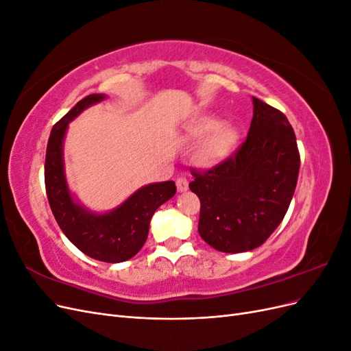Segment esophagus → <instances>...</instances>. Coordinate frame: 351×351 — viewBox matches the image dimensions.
Masks as SVG:
<instances>
[{
  "label": "esophagus",
  "mask_w": 351,
  "mask_h": 351,
  "mask_svg": "<svg viewBox=\"0 0 351 351\" xmlns=\"http://www.w3.org/2000/svg\"><path fill=\"white\" fill-rule=\"evenodd\" d=\"M176 184H177L178 192H186V190L189 189V182H187L186 177H178Z\"/></svg>",
  "instance_id": "34e87169"
}]
</instances>
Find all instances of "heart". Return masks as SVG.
Segmentation results:
<instances>
[{
    "label": "heart",
    "instance_id": "obj_1",
    "mask_svg": "<svg viewBox=\"0 0 351 351\" xmlns=\"http://www.w3.org/2000/svg\"><path fill=\"white\" fill-rule=\"evenodd\" d=\"M195 142L205 141L196 152L200 165H215L226 159L237 142V132L231 125H222L214 117L200 119L190 133Z\"/></svg>",
    "mask_w": 351,
    "mask_h": 351
}]
</instances>
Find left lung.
Returning a JSON list of instances; mask_svg holds the SVG:
<instances>
[{
	"mask_svg": "<svg viewBox=\"0 0 351 351\" xmlns=\"http://www.w3.org/2000/svg\"><path fill=\"white\" fill-rule=\"evenodd\" d=\"M299 168L287 117L253 97L250 129L239 149L205 171L192 168L189 187L200 200V237L226 253L259 247L285 217Z\"/></svg>",
	"mask_w": 351,
	"mask_h": 351,
	"instance_id": "left-lung-1",
	"label": "left lung"
}]
</instances>
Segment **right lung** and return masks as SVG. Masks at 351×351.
<instances>
[{
    "label": "right lung",
    "instance_id": "right-lung-1",
    "mask_svg": "<svg viewBox=\"0 0 351 351\" xmlns=\"http://www.w3.org/2000/svg\"><path fill=\"white\" fill-rule=\"evenodd\" d=\"M105 98L102 93L89 95L52 127L45 156V189L52 214L74 246L97 261L119 263L129 261L142 249L155 210L171 199L177 189L174 182L143 186L105 214H95L73 199L62 158L67 127L82 111Z\"/></svg>",
    "mask_w": 351,
    "mask_h": 351
}]
</instances>
